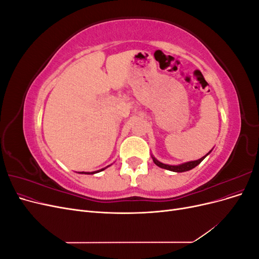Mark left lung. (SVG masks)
Here are the masks:
<instances>
[{"mask_svg":"<svg viewBox=\"0 0 259 259\" xmlns=\"http://www.w3.org/2000/svg\"><path fill=\"white\" fill-rule=\"evenodd\" d=\"M211 150H213V149H211ZM211 150H210L207 154H205L204 156H202V158L199 159V160L185 162V163H182V164H178V165H169V164L162 163V162H160L159 160H156L152 154H151V158H152V160H153L155 165H158V166L161 167V168H165V169H168V170H171V171H176V173H183V171L190 170V169L194 168L195 166H198L199 164H200L203 160H204V159L206 158V156L211 152Z\"/></svg>","mask_w":259,"mask_h":259,"instance_id":"8db88e82","label":"left lung"}]
</instances>
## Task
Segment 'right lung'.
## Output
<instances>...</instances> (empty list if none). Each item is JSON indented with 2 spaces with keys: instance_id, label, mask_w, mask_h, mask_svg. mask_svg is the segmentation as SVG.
<instances>
[{
  "instance_id": "right-lung-1",
  "label": "right lung",
  "mask_w": 259,
  "mask_h": 259,
  "mask_svg": "<svg viewBox=\"0 0 259 259\" xmlns=\"http://www.w3.org/2000/svg\"><path fill=\"white\" fill-rule=\"evenodd\" d=\"M110 165H108V166H106V167H104V168H101V169H98V170H95V171H80L79 174H88V175H93V174H96V173H99V171H101V170H104V169H106L107 167H109Z\"/></svg>"
}]
</instances>
